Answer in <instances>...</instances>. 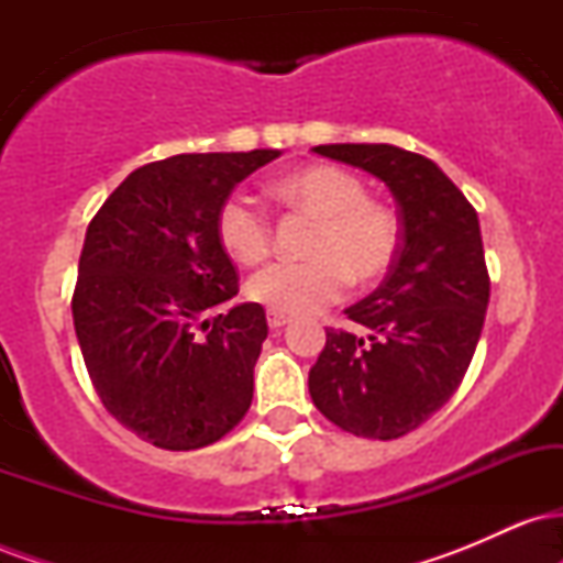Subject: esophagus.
Here are the masks:
<instances>
[{
  "label": "esophagus",
  "instance_id": "34e87169",
  "mask_svg": "<svg viewBox=\"0 0 563 563\" xmlns=\"http://www.w3.org/2000/svg\"><path fill=\"white\" fill-rule=\"evenodd\" d=\"M267 325L273 328V331H280V328H286V325H288V318H286V314L267 312Z\"/></svg>",
  "mask_w": 563,
  "mask_h": 563
}]
</instances>
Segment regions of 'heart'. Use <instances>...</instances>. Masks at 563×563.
Returning a JSON list of instances; mask_svg holds the SVG:
<instances>
[{
  "mask_svg": "<svg viewBox=\"0 0 563 563\" xmlns=\"http://www.w3.org/2000/svg\"><path fill=\"white\" fill-rule=\"evenodd\" d=\"M273 196L288 209L318 217L307 262H275L249 280L245 294L277 314H314L344 296L349 280H376L397 260L399 219L389 206L365 196L357 174L312 164L275 179ZM217 238L230 260L256 264L267 256L273 228L260 206L230 196L217 211Z\"/></svg>",
  "mask_w": 563,
  "mask_h": 563,
  "instance_id": "b5f03b06",
  "label": "heart"
}]
</instances>
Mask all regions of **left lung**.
<instances>
[{
    "instance_id": "8db88e82",
    "label": "left lung",
    "mask_w": 563,
    "mask_h": 563,
    "mask_svg": "<svg viewBox=\"0 0 563 563\" xmlns=\"http://www.w3.org/2000/svg\"><path fill=\"white\" fill-rule=\"evenodd\" d=\"M360 166L399 206L397 260L380 286L346 309L371 335L325 331L309 394L328 421L354 437L416 431L457 391L479 344L489 301L479 217L434 161L394 145H318Z\"/></svg>"
}]
</instances>
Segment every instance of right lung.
<instances>
[{
  "mask_svg": "<svg viewBox=\"0 0 563 563\" xmlns=\"http://www.w3.org/2000/svg\"><path fill=\"white\" fill-rule=\"evenodd\" d=\"M277 151L183 153L140 166L92 217L74 328L106 410L161 450H198L235 429L267 339L260 303H235L217 238L232 187Z\"/></svg>",
  "mask_w": 563,
  "mask_h": 563,
  "instance_id": "obj_1",
  "label": "right lung"
}]
</instances>
